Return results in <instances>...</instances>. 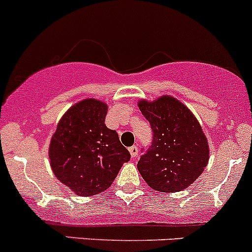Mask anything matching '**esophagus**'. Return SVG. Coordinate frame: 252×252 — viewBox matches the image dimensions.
<instances>
[{
  "label": "esophagus",
  "mask_w": 252,
  "mask_h": 252,
  "mask_svg": "<svg viewBox=\"0 0 252 252\" xmlns=\"http://www.w3.org/2000/svg\"><path fill=\"white\" fill-rule=\"evenodd\" d=\"M129 152H130L131 157H133V158H135V157L138 156V146H136V145H133V146H130V147H129Z\"/></svg>",
  "instance_id": "obj_1"
}]
</instances>
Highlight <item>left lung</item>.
Instances as JSON below:
<instances>
[{"instance_id": "left-lung-1", "label": "left lung", "mask_w": 252, "mask_h": 252, "mask_svg": "<svg viewBox=\"0 0 252 252\" xmlns=\"http://www.w3.org/2000/svg\"><path fill=\"white\" fill-rule=\"evenodd\" d=\"M152 129V141L138 169L152 189L175 192L200 177L208 162V144L199 122L187 106L171 96L139 102ZM144 151V149H142Z\"/></svg>"}]
</instances>
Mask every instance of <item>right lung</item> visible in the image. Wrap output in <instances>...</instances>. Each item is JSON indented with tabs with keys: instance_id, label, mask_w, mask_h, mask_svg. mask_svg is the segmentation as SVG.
I'll return each instance as SVG.
<instances>
[{
	"instance_id": "obj_1",
	"label": "right lung",
	"mask_w": 252,
	"mask_h": 252,
	"mask_svg": "<svg viewBox=\"0 0 252 252\" xmlns=\"http://www.w3.org/2000/svg\"><path fill=\"white\" fill-rule=\"evenodd\" d=\"M106 114L102 101H80L65 112L51 139V168L79 196L105 191L130 159L117 131L106 126Z\"/></svg>"
}]
</instances>
